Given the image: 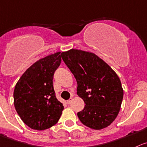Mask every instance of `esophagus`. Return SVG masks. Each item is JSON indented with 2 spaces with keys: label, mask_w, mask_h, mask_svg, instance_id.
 <instances>
[{
  "label": "esophagus",
  "mask_w": 147,
  "mask_h": 147,
  "mask_svg": "<svg viewBox=\"0 0 147 147\" xmlns=\"http://www.w3.org/2000/svg\"><path fill=\"white\" fill-rule=\"evenodd\" d=\"M72 101H73V98H69V100H67V104H68V105H70L71 103L72 102Z\"/></svg>",
  "instance_id": "34e87169"
}]
</instances>
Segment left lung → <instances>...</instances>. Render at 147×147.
<instances>
[{
	"mask_svg": "<svg viewBox=\"0 0 147 147\" xmlns=\"http://www.w3.org/2000/svg\"><path fill=\"white\" fill-rule=\"evenodd\" d=\"M61 55L76 79L77 94L86 105L78 112L79 120L94 130L109 126L117 117L123 98L116 72L94 53L71 49Z\"/></svg>",
	"mask_w": 147,
	"mask_h": 147,
	"instance_id": "left-lung-1",
	"label": "left lung"
}]
</instances>
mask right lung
<instances>
[{
  "label": "right lung",
  "instance_id": "right-lung-1",
  "mask_svg": "<svg viewBox=\"0 0 147 147\" xmlns=\"http://www.w3.org/2000/svg\"><path fill=\"white\" fill-rule=\"evenodd\" d=\"M61 61L60 52L40 59L24 72L15 86V109L32 129H48L61 117L64 106L56 97L53 86V75Z\"/></svg>",
  "mask_w": 147,
  "mask_h": 147
}]
</instances>
